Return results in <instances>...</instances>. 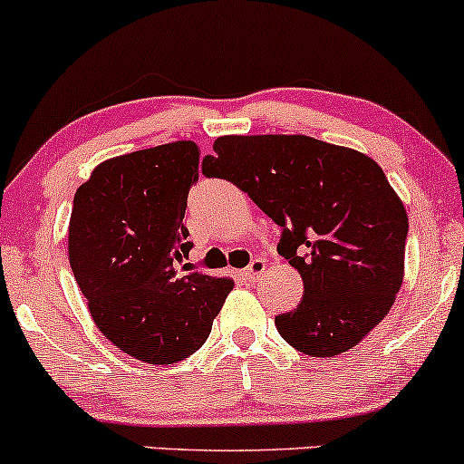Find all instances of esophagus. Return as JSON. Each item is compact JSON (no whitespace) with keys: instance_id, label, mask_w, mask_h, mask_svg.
I'll use <instances>...</instances> for the list:
<instances>
[{"instance_id":"obj_1","label":"esophagus","mask_w":464,"mask_h":464,"mask_svg":"<svg viewBox=\"0 0 464 464\" xmlns=\"http://www.w3.org/2000/svg\"><path fill=\"white\" fill-rule=\"evenodd\" d=\"M265 269H267V260H265V258H256L252 265H249V267L243 269L241 276H243V278H246V280H249V283H254V280H258L260 276L265 274Z\"/></svg>"}]
</instances>
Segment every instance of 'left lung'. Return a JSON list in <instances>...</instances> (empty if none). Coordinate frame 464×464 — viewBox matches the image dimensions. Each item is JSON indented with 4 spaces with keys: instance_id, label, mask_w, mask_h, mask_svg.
<instances>
[{
    "instance_id": "obj_1",
    "label": "left lung",
    "mask_w": 464,
    "mask_h": 464,
    "mask_svg": "<svg viewBox=\"0 0 464 464\" xmlns=\"http://www.w3.org/2000/svg\"><path fill=\"white\" fill-rule=\"evenodd\" d=\"M204 173L232 181L283 237L278 254L304 283L300 304L276 317L295 351L335 357L371 333L405 274L408 215L382 166L309 135H221Z\"/></svg>"
}]
</instances>
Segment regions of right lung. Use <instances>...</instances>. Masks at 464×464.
<instances>
[{
  "mask_svg": "<svg viewBox=\"0 0 464 464\" xmlns=\"http://www.w3.org/2000/svg\"><path fill=\"white\" fill-rule=\"evenodd\" d=\"M192 140L105 160L78 186L67 254L98 331L144 363L166 366L199 351L234 287L184 267V226L199 177Z\"/></svg>",
  "mask_w": 464,
  "mask_h": 464,
  "instance_id": "right-lung-1",
  "label": "right lung"
}]
</instances>
